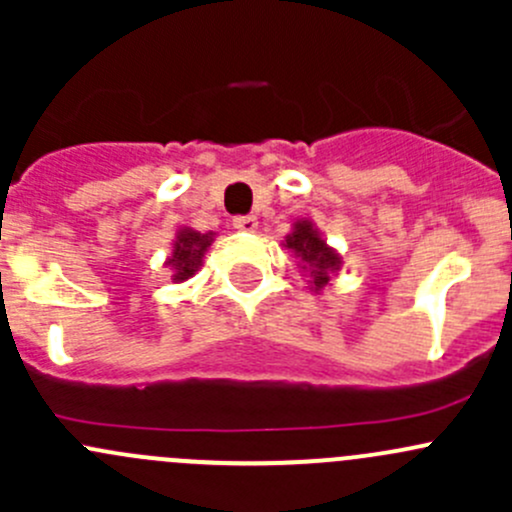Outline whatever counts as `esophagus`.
<instances>
[{
  "mask_svg": "<svg viewBox=\"0 0 512 512\" xmlns=\"http://www.w3.org/2000/svg\"><path fill=\"white\" fill-rule=\"evenodd\" d=\"M232 227H235V230H242V232H255L257 218L255 215H237V218H232Z\"/></svg>",
  "mask_w": 512,
  "mask_h": 512,
  "instance_id": "obj_1",
  "label": "esophagus"
}]
</instances>
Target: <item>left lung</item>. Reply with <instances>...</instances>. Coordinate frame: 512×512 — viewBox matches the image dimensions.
<instances>
[{
	"label": "left lung",
	"mask_w": 512,
	"mask_h": 512,
	"mask_svg": "<svg viewBox=\"0 0 512 512\" xmlns=\"http://www.w3.org/2000/svg\"><path fill=\"white\" fill-rule=\"evenodd\" d=\"M287 247L289 250L297 252L309 267H312V275H314V285L324 287L329 282V270L339 267V257L324 245L322 237L317 235L312 225L307 220L294 225V232L287 237Z\"/></svg>",
	"instance_id": "8db88e82"
}]
</instances>
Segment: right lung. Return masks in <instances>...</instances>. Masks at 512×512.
Segmentation results:
<instances>
[{
	"instance_id": "1",
	"label": "right lung",
	"mask_w": 512,
	"mask_h": 512,
	"mask_svg": "<svg viewBox=\"0 0 512 512\" xmlns=\"http://www.w3.org/2000/svg\"><path fill=\"white\" fill-rule=\"evenodd\" d=\"M210 245V235H200V232H180L178 242H175L173 257L168 260V265H173L175 280H188L195 272V267L203 262L205 250Z\"/></svg>"
}]
</instances>
